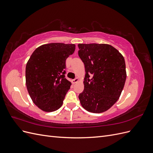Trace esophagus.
Listing matches in <instances>:
<instances>
[{
  "mask_svg": "<svg viewBox=\"0 0 153 153\" xmlns=\"http://www.w3.org/2000/svg\"><path fill=\"white\" fill-rule=\"evenodd\" d=\"M78 82V78H75V79H73V80H71V83H72L73 84H75V83H76Z\"/></svg>",
  "mask_w": 153,
  "mask_h": 153,
  "instance_id": "34e87169",
  "label": "esophagus"
}]
</instances>
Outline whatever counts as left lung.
<instances>
[{"instance_id": "1", "label": "left lung", "mask_w": 153, "mask_h": 153, "mask_svg": "<svg viewBox=\"0 0 153 153\" xmlns=\"http://www.w3.org/2000/svg\"><path fill=\"white\" fill-rule=\"evenodd\" d=\"M78 56L85 69L84 90L78 96L88 112L101 113L119 98L126 78L123 55L106 44H78Z\"/></svg>"}]
</instances>
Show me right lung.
Returning a JSON list of instances; mask_svg holds the SVG:
<instances>
[{
  "instance_id": "obj_1",
  "label": "right lung",
  "mask_w": 153,
  "mask_h": 153,
  "mask_svg": "<svg viewBox=\"0 0 153 153\" xmlns=\"http://www.w3.org/2000/svg\"><path fill=\"white\" fill-rule=\"evenodd\" d=\"M75 49L73 44L50 43L32 53L25 68L27 91L34 103L45 112L62 105L71 82L65 74L66 60Z\"/></svg>"
}]
</instances>
